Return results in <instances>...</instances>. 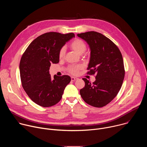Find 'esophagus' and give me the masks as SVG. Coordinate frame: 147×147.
<instances>
[{
	"instance_id": "1",
	"label": "esophagus",
	"mask_w": 147,
	"mask_h": 147,
	"mask_svg": "<svg viewBox=\"0 0 147 147\" xmlns=\"http://www.w3.org/2000/svg\"><path fill=\"white\" fill-rule=\"evenodd\" d=\"M77 79H78V78L75 77H71V81H76V80H77Z\"/></svg>"
}]
</instances>
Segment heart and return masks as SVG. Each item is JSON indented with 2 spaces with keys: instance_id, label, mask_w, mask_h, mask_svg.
I'll return each mask as SVG.
<instances>
[{
  "instance_id": "heart-1",
  "label": "heart",
  "mask_w": 147,
  "mask_h": 147,
  "mask_svg": "<svg viewBox=\"0 0 147 147\" xmlns=\"http://www.w3.org/2000/svg\"><path fill=\"white\" fill-rule=\"evenodd\" d=\"M71 48L79 55H82L86 51L87 46L84 42L80 39H76L73 40L70 44ZM65 48L63 47L59 51V56L60 58H63L65 54ZM81 69L80 65H71L69 67L68 70L72 74H77L78 73V70Z\"/></svg>"
}]
</instances>
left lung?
I'll return each mask as SVG.
<instances>
[{"label": "left lung", "instance_id": "left-lung-1", "mask_svg": "<svg viewBox=\"0 0 147 147\" xmlns=\"http://www.w3.org/2000/svg\"><path fill=\"white\" fill-rule=\"evenodd\" d=\"M77 36L90 49L88 73L96 74L92 84L82 78L85 87L80 90V95L90 105L103 107L116 97L122 86L125 71L121 53L111 39L100 33L89 31Z\"/></svg>", "mask_w": 147, "mask_h": 147}]
</instances>
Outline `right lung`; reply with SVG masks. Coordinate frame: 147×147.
Masks as SVG:
<instances>
[{
    "label": "right lung",
    "instance_id": "add662e5",
    "mask_svg": "<svg viewBox=\"0 0 147 147\" xmlns=\"http://www.w3.org/2000/svg\"><path fill=\"white\" fill-rule=\"evenodd\" d=\"M74 37L73 33L47 32L35 38L21 58L19 68L22 86L38 105L50 107L57 103L70 83V76L55 75L52 79L49 70L52 63L59 62L61 48Z\"/></svg>",
    "mask_w": 147,
    "mask_h": 147
}]
</instances>
